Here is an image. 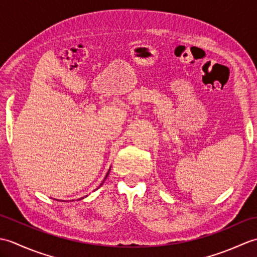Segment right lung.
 I'll return each mask as SVG.
<instances>
[{"label": "right lung", "instance_id": "1", "mask_svg": "<svg viewBox=\"0 0 257 257\" xmlns=\"http://www.w3.org/2000/svg\"><path fill=\"white\" fill-rule=\"evenodd\" d=\"M107 176H108V173H107ZM107 176H106V178H107ZM106 178H105V179H106Z\"/></svg>", "mask_w": 257, "mask_h": 257}]
</instances>
